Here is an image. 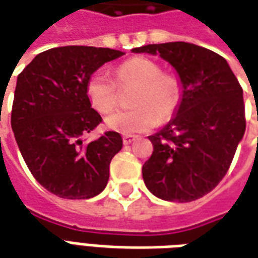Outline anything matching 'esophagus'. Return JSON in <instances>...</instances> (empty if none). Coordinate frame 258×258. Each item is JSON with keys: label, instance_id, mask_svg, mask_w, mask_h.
<instances>
[{"label": "esophagus", "instance_id": "34e87169", "mask_svg": "<svg viewBox=\"0 0 258 258\" xmlns=\"http://www.w3.org/2000/svg\"><path fill=\"white\" fill-rule=\"evenodd\" d=\"M138 140V137L137 135H130V134H125L123 135V144L124 145H130V144H133L134 141Z\"/></svg>", "mask_w": 258, "mask_h": 258}]
</instances>
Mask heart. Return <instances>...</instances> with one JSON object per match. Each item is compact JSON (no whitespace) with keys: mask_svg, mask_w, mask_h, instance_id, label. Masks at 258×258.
<instances>
[{"mask_svg":"<svg viewBox=\"0 0 258 258\" xmlns=\"http://www.w3.org/2000/svg\"><path fill=\"white\" fill-rule=\"evenodd\" d=\"M118 87L135 85L130 98L131 109L117 110L105 118L109 130L137 134L153 128L160 118H168L178 106L181 83L173 74L162 73L160 64L152 59L135 56L118 64L114 70ZM85 92L92 107L109 113L117 103L116 84L103 72L91 74Z\"/></svg>","mask_w":258,"mask_h":258,"instance_id":"1","label":"heart"}]
</instances>
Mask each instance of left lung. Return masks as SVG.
<instances>
[{
    "label": "left lung",
    "instance_id": "8db88e82",
    "mask_svg": "<svg viewBox=\"0 0 258 258\" xmlns=\"http://www.w3.org/2000/svg\"><path fill=\"white\" fill-rule=\"evenodd\" d=\"M133 52L159 55L181 83L174 116L149 137L153 153L142 167L144 182L159 199H199L224 178L243 138V90L227 60L207 48L175 41Z\"/></svg>",
    "mask_w": 258,
    "mask_h": 258
}]
</instances>
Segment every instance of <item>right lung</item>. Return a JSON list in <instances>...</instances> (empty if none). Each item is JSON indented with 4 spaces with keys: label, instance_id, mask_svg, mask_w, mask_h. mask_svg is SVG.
<instances>
[{
    "label": "right lung",
    "instance_id": "obj_1",
    "mask_svg": "<svg viewBox=\"0 0 258 258\" xmlns=\"http://www.w3.org/2000/svg\"><path fill=\"white\" fill-rule=\"evenodd\" d=\"M123 56L110 48L68 45L38 53L18 76L11 125L27 167L40 184L63 199H90L105 189L118 133L87 142L102 117L85 92L106 62Z\"/></svg>",
    "mask_w": 258,
    "mask_h": 258
}]
</instances>
